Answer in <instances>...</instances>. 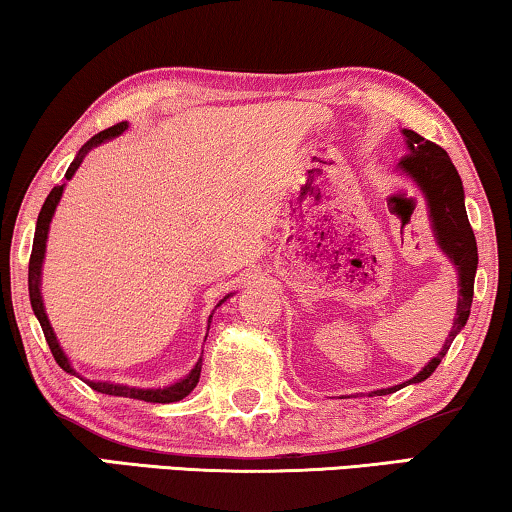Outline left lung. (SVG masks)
Returning <instances> with one entry per match:
<instances>
[{"label":"left lung","instance_id":"1","mask_svg":"<svg viewBox=\"0 0 512 512\" xmlns=\"http://www.w3.org/2000/svg\"><path fill=\"white\" fill-rule=\"evenodd\" d=\"M405 146H408V156L398 160L396 172L410 181L412 186L422 193L426 202V212H429L431 233L436 237L438 249L447 256L452 268L457 270L459 279V300H457V317H454L452 331L447 335L445 345L412 380L398 384L391 389H377L375 394H391V391L408 387V384H419L426 377L433 375L438 363L450 349L452 340L461 333L466 326L468 314H471L473 303V284H475V270H478V244H475V235L471 223H468L466 214V195L464 184L457 167L447 156L445 149L438 144L429 142L422 135L412 130H403Z\"/></svg>","mask_w":512,"mask_h":512}]
</instances>
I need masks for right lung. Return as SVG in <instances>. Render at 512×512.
<instances>
[{"label":"right lung","instance_id":"obj_1","mask_svg":"<svg viewBox=\"0 0 512 512\" xmlns=\"http://www.w3.org/2000/svg\"><path fill=\"white\" fill-rule=\"evenodd\" d=\"M128 130V123H116L114 128H107L102 132H97L95 137H90L86 144L81 146L79 153H76V158L72 160V165L67 167L65 172V179L69 181L79 170L83 158L88 156L90 151L97 149V146L104 144V142H111V139H116L118 135H123V132ZM67 181H62L60 186H55L51 193H48V198L44 202V207H41L39 212V219H37V230H34V244H32V256H30V275H27V286H30V303H32V312L34 317L39 319L41 324V331L46 335V342L48 347H51L53 352V359L58 361V366L65 370L69 375H76L79 380H83L88 384L90 389L100 391V394H109V396H123V398H137V401H146V403H174V401H181V398H186L191 391L195 389V384L200 382V370H202V359L195 363V368L188 373L184 380L170 384V387H158V389H139V387H128V384H118V382H107V380H86V377L76 373L72 368V363H69L67 354L62 352L58 338H55L53 328H51V321L46 317V310H44V300H41V265H44V258H46V242H48V230H51V221H53V214L55 209L60 205V198L62 193H65V186ZM230 293L223 300H228ZM221 300V303H223ZM219 303V305H221ZM216 305V307H219Z\"/></svg>","mask_w":512,"mask_h":512}]
</instances>
